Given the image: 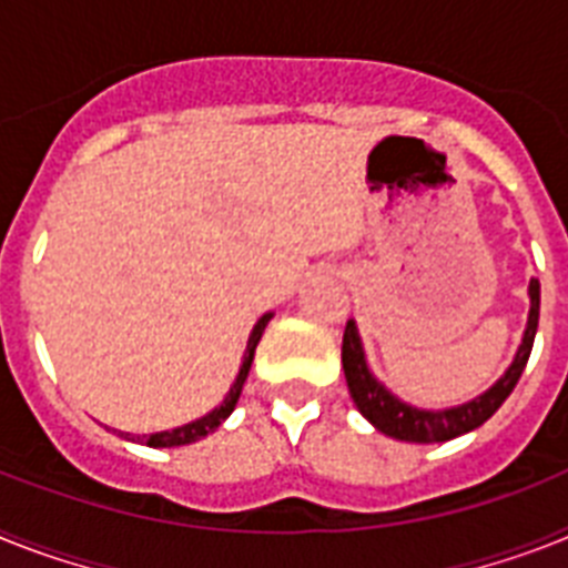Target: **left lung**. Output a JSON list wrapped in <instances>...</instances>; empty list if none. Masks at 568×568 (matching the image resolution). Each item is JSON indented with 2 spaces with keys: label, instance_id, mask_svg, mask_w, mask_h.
<instances>
[{
  "label": "left lung",
  "instance_id": "obj_1",
  "mask_svg": "<svg viewBox=\"0 0 568 568\" xmlns=\"http://www.w3.org/2000/svg\"><path fill=\"white\" fill-rule=\"evenodd\" d=\"M528 293H531V313H528L526 336H523V345H519L517 357H514L510 368L505 372V377L494 388H487L485 395L476 397V400L444 412L415 409V406L400 403L392 392L379 386L377 379L372 377V372H368V365H365L357 327H354V322H348L345 334H342V368H345L348 392L354 403H357V409L363 412V418L372 420L379 433L412 444L449 442V438H458V435L470 433V429L485 424L508 400V395L519 383L523 372H526L528 357H531L534 334H537V322H540V281L531 278Z\"/></svg>",
  "mask_w": 568,
  "mask_h": 568
}]
</instances>
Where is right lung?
I'll list each match as a JSON object with an SVG mask.
<instances>
[{
    "label": "right lung",
    "mask_w": 568,
    "mask_h": 568,
    "mask_svg": "<svg viewBox=\"0 0 568 568\" xmlns=\"http://www.w3.org/2000/svg\"><path fill=\"white\" fill-rule=\"evenodd\" d=\"M270 318H273L270 313H266V316H261V322H257L255 331H252L250 345H246V357H243V365H241V372H237V379H234V386L229 388L226 400L220 403L214 412H209L205 418L194 420V424H185V426H180V429H171V433L148 435V438H144V444H148V447H182V444L200 442V438H205L209 433H214V429H217V426L223 424L229 415H232L234 403H237V397H241L243 383H246V377H250V368H252V359H255L257 342H261V334H264V327H266V322H270Z\"/></svg>",
    "instance_id": "obj_1"
}]
</instances>
